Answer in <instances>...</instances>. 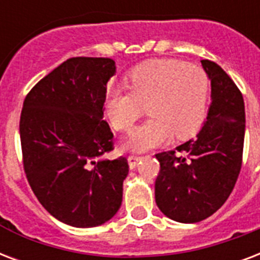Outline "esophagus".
I'll use <instances>...</instances> for the list:
<instances>
[{"instance_id":"1","label":"esophagus","mask_w":260,"mask_h":260,"mask_svg":"<svg viewBox=\"0 0 260 260\" xmlns=\"http://www.w3.org/2000/svg\"><path fill=\"white\" fill-rule=\"evenodd\" d=\"M142 159V156L139 155H129L128 156V162H129V168L131 169H135L136 165H138V162Z\"/></svg>"}]
</instances>
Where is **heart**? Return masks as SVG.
Wrapping results in <instances>:
<instances>
[{"label": "heart", "mask_w": 260, "mask_h": 260, "mask_svg": "<svg viewBox=\"0 0 260 260\" xmlns=\"http://www.w3.org/2000/svg\"><path fill=\"white\" fill-rule=\"evenodd\" d=\"M129 87L109 88L105 108L113 128L129 132L147 105L150 120L132 132L128 147L138 151L172 139L187 138L205 120L210 79L199 65L183 61H151L135 68Z\"/></svg>", "instance_id": "1"}]
</instances>
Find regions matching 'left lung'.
I'll use <instances>...</instances> for the list:
<instances>
[{"instance_id": "8db88e82", "label": "left lung", "mask_w": 260, "mask_h": 260, "mask_svg": "<svg viewBox=\"0 0 260 260\" xmlns=\"http://www.w3.org/2000/svg\"><path fill=\"white\" fill-rule=\"evenodd\" d=\"M211 80V105L196 138L155 154V202L173 221L193 223L213 215L235 188L243 164L244 99L219 65L203 59Z\"/></svg>"}]
</instances>
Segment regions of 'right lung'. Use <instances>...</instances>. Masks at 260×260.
Instances as JSON below:
<instances>
[{
  "instance_id": "obj_1",
  "label": "right lung",
  "mask_w": 260,
  "mask_h": 260,
  "mask_svg": "<svg viewBox=\"0 0 260 260\" xmlns=\"http://www.w3.org/2000/svg\"><path fill=\"white\" fill-rule=\"evenodd\" d=\"M112 58L73 57L31 88L20 116L23 166L41 205L76 228L102 225L118 211L129 166L104 159L114 138L104 120Z\"/></svg>"
}]
</instances>
